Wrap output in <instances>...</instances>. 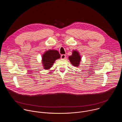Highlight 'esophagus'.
<instances>
[{"instance_id": "34e87169", "label": "esophagus", "mask_w": 122, "mask_h": 122, "mask_svg": "<svg viewBox=\"0 0 122 122\" xmlns=\"http://www.w3.org/2000/svg\"><path fill=\"white\" fill-rule=\"evenodd\" d=\"M66 57V55H62L61 56V58L62 59H65Z\"/></svg>"}]
</instances>
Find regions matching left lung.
I'll list each match as a JSON object with an SVG mask.
<instances>
[{"instance_id":"8db88e82","label":"left lung","mask_w":122,"mask_h":122,"mask_svg":"<svg viewBox=\"0 0 122 122\" xmlns=\"http://www.w3.org/2000/svg\"><path fill=\"white\" fill-rule=\"evenodd\" d=\"M68 59L73 66L78 67L81 61V56L79 52L78 51L73 50L72 52V55L68 57Z\"/></svg>"}]
</instances>
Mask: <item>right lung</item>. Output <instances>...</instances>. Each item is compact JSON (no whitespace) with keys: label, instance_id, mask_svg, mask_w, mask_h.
Returning a JSON list of instances; mask_svg holds the SVG:
<instances>
[{"label":"right lung","instance_id":"right-lung-1","mask_svg":"<svg viewBox=\"0 0 122 122\" xmlns=\"http://www.w3.org/2000/svg\"><path fill=\"white\" fill-rule=\"evenodd\" d=\"M60 57L58 51L56 50H49L45 51L42 56L41 60L43 68L46 70L50 69L56 60L59 59Z\"/></svg>","mask_w":122,"mask_h":122}]
</instances>
